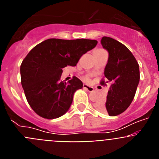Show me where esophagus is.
I'll return each instance as SVG.
<instances>
[{"instance_id":"obj_1","label":"esophagus","mask_w":159,"mask_h":159,"mask_svg":"<svg viewBox=\"0 0 159 159\" xmlns=\"http://www.w3.org/2000/svg\"><path fill=\"white\" fill-rule=\"evenodd\" d=\"M84 89H86L88 92H92L94 91V88L92 86H89V85H88V84H84Z\"/></svg>"}]
</instances>
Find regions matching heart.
Listing matches in <instances>:
<instances>
[{
    "mask_svg": "<svg viewBox=\"0 0 159 159\" xmlns=\"http://www.w3.org/2000/svg\"><path fill=\"white\" fill-rule=\"evenodd\" d=\"M86 80H88V77H87V78H86Z\"/></svg>",
    "mask_w": 159,
    "mask_h": 159,
    "instance_id": "1",
    "label": "heart"
}]
</instances>
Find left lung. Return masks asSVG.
<instances>
[{
	"instance_id": "obj_1",
	"label": "left lung",
	"mask_w": 159,
	"mask_h": 159,
	"mask_svg": "<svg viewBox=\"0 0 159 159\" xmlns=\"http://www.w3.org/2000/svg\"><path fill=\"white\" fill-rule=\"evenodd\" d=\"M101 44L109 53L104 76L111 86L107 100L96 103V108L116 116L127 110L134 99L140 80L139 66L131 52L118 40L103 36ZM100 84L106 85L103 80Z\"/></svg>"
}]
</instances>
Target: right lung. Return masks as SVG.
Wrapping results in <instances>:
<instances>
[{
    "label": "right lung",
    "instance_id": "1",
    "mask_svg": "<svg viewBox=\"0 0 159 159\" xmlns=\"http://www.w3.org/2000/svg\"><path fill=\"white\" fill-rule=\"evenodd\" d=\"M98 41L88 39H48L29 52L20 65L21 85L32 109L40 117L53 119L68 111L75 91L83 83L74 76L60 80L62 68L75 66Z\"/></svg>",
    "mask_w": 159,
    "mask_h": 159
}]
</instances>
